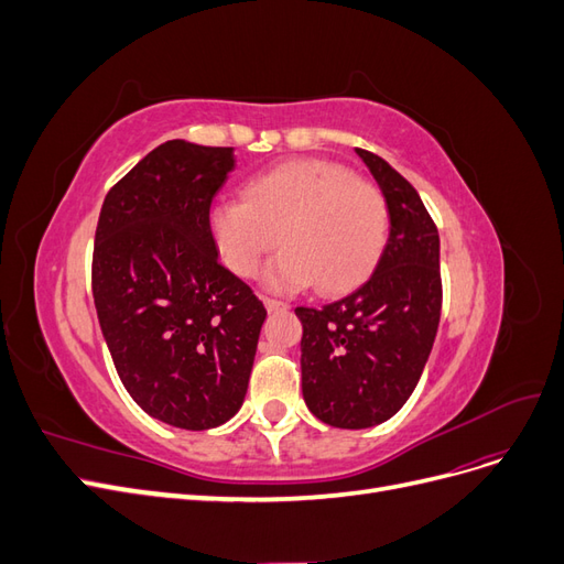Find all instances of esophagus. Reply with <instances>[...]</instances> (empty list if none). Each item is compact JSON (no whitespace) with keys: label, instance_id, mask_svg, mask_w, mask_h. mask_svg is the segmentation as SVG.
<instances>
[{"label":"esophagus","instance_id":"obj_1","mask_svg":"<svg viewBox=\"0 0 564 564\" xmlns=\"http://www.w3.org/2000/svg\"><path fill=\"white\" fill-rule=\"evenodd\" d=\"M263 305H265V311L268 313H282V311H289V303H284V301H278V299H263Z\"/></svg>","mask_w":564,"mask_h":564}]
</instances>
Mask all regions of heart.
<instances>
[{
  "mask_svg": "<svg viewBox=\"0 0 564 564\" xmlns=\"http://www.w3.org/2000/svg\"><path fill=\"white\" fill-rule=\"evenodd\" d=\"M214 242L226 265L251 278L263 256L284 245L261 272L272 292H301L315 282L324 296L367 280L388 240V207L371 183L327 160H289L256 174L245 199L212 209Z\"/></svg>",
  "mask_w": 564,
  "mask_h": 564,
  "instance_id": "b5f03b06",
  "label": "heart"
}]
</instances>
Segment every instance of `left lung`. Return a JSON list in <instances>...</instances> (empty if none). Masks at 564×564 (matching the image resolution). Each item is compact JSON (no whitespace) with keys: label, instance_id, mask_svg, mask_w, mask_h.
I'll list each match as a JSON object with an SVG mask.
<instances>
[{"label":"left lung","instance_id":"8db88e82","mask_svg":"<svg viewBox=\"0 0 564 564\" xmlns=\"http://www.w3.org/2000/svg\"><path fill=\"white\" fill-rule=\"evenodd\" d=\"M386 197L390 232L371 278L346 299L296 308L301 386L311 412L360 431L395 416L412 395L440 324V235L414 185L355 148Z\"/></svg>","mask_w":564,"mask_h":564}]
</instances>
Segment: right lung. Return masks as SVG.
Wrapping results in <instances>:
<instances>
[{
  "label": "right lung",
  "mask_w": 564,
  "mask_h": 564,
  "mask_svg": "<svg viewBox=\"0 0 564 564\" xmlns=\"http://www.w3.org/2000/svg\"><path fill=\"white\" fill-rule=\"evenodd\" d=\"M232 148L166 141L100 207L94 303L133 402L183 431H209L245 402L263 303L218 263L209 207Z\"/></svg>",
  "instance_id": "obj_1"
}]
</instances>
